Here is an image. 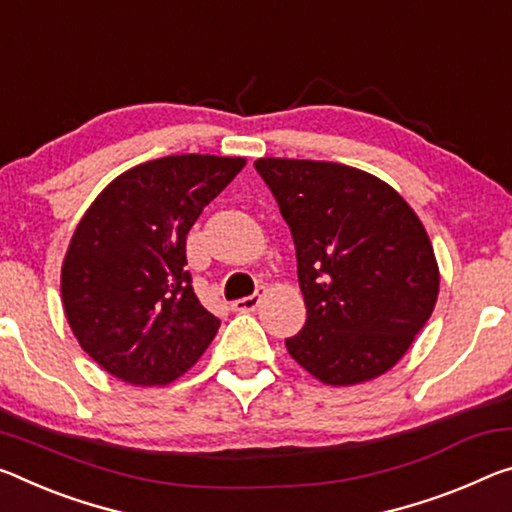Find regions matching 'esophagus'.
<instances>
[{"mask_svg": "<svg viewBox=\"0 0 512 512\" xmlns=\"http://www.w3.org/2000/svg\"><path fill=\"white\" fill-rule=\"evenodd\" d=\"M264 294H266V289H264V287H259V289H257V294H253V296H246V298H239V300H234V303H232V310H234V312H241V314L255 312V310H257V305L262 303Z\"/></svg>", "mask_w": 512, "mask_h": 512, "instance_id": "1", "label": "esophagus"}]
</instances>
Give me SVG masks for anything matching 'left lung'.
I'll list each match as a JSON object with an SVG mask.
<instances>
[{"label":"left lung","instance_id":"1","mask_svg":"<svg viewBox=\"0 0 512 512\" xmlns=\"http://www.w3.org/2000/svg\"><path fill=\"white\" fill-rule=\"evenodd\" d=\"M255 168L296 246L307 321L289 355L326 385L383 376L440 294L426 227L392 186L353 166L264 157Z\"/></svg>","mask_w":512,"mask_h":512}]
</instances>
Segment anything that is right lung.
Returning <instances> with one entry per match:
<instances>
[{
    "label": "right lung",
    "mask_w": 512,
    "mask_h": 512,
    "mask_svg": "<svg viewBox=\"0 0 512 512\" xmlns=\"http://www.w3.org/2000/svg\"><path fill=\"white\" fill-rule=\"evenodd\" d=\"M241 157L173 154L125 170L93 200L61 266L72 335L129 385H168L200 360L221 321L186 271V234Z\"/></svg>",
    "instance_id": "right-lung-1"
}]
</instances>
